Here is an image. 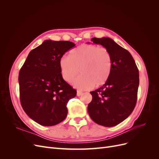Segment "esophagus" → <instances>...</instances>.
I'll return each mask as SVG.
<instances>
[{
    "label": "esophagus",
    "mask_w": 159,
    "mask_h": 159,
    "mask_svg": "<svg viewBox=\"0 0 159 159\" xmlns=\"http://www.w3.org/2000/svg\"><path fill=\"white\" fill-rule=\"evenodd\" d=\"M82 94H83V92H81V91H77V95H78V96H80Z\"/></svg>",
    "instance_id": "esophagus-1"
}]
</instances>
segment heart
<instances>
[{"mask_svg": "<svg viewBox=\"0 0 159 159\" xmlns=\"http://www.w3.org/2000/svg\"><path fill=\"white\" fill-rule=\"evenodd\" d=\"M63 79L71 81L74 87L86 90L103 85L108 80L112 70V57L104 47L93 44H81L70 52V56H63L59 60ZM79 70H78V69Z\"/></svg>", "mask_w": 159, "mask_h": 159, "instance_id": "obj_1", "label": "heart"}]
</instances>
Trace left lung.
<instances>
[{"instance_id": "8db88e82", "label": "left lung", "mask_w": 159, "mask_h": 159, "mask_svg": "<svg viewBox=\"0 0 159 159\" xmlns=\"http://www.w3.org/2000/svg\"><path fill=\"white\" fill-rule=\"evenodd\" d=\"M91 41L109 51L112 57V70L105 84L90 92L92 100L88 105V113L98 125L113 127L126 119L135 107L139 70L131 54L112 39L93 38Z\"/></svg>"}]
</instances>
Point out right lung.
<instances>
[{
  "label": "right lung",
  "mask_w": 159,
  "mask_h": 159,
  "mask_svg": "<svg viewBox=\"0 0 159 159\" xmlns=\"http://www.w3.org/2000/svg\"><path fill=\"white\" fill-rule=\"evenodd\" d=\"M75 46L70 41L46 40L30 52L19 71L20 99L25 113L42 126H54L66 119L68 101L77 91L63 79L59 60Z\"/></svg>",
  "instance_id": "right-lung-1"
}]
</instances>
